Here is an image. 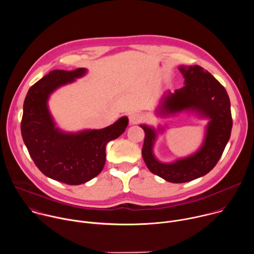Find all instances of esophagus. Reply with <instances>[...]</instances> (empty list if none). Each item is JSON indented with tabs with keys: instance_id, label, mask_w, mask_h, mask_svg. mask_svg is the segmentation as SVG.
<instances>
[{
	"instance_id": "obj_1",
	"label": "esophagus",
	"mask_w": 254,
	"mask_h": 254,
	"mask_svg": "<svg viewBox=\"0 0 254 254\" xmlns=\"http://www.w3.org/2000/svg\"><path fill=\"white\" fill-rule=\"evenodd\" d=\"M142 115L139 113H132L129 116V123L130 125H137L142 121Z\"/></svg>"
}]
</instances>
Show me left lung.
Listing matches in <instances>:
<instances>
[{"label": "left lung", "mask_w": 254, "mask_h": 254, "mask_svg": "<svg viewBox=\"0 0 254 254\" xmlns=\"http://www.w3.org/2000/svg\"><path fill=\"white\" fill-rule=\"evenodd\" d=\"M180 70L184 74L185 85L168 94L160 108L168 114L193 110L208 117L210 123L203 147L195 155L173 164L160 163L152 151L156 131L140 126L146 133L141 149L144 163L153 174L171 183H186L209 173L224 152L233 124L230 99L224 86L199 65Z\"/></svg>", "instance_id": "left-lung-1"}]
</instances>
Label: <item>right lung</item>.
I'll use <instances>...</instances> for the list:
<instances>
[{"label":"right lung","mask_w":254,"mask_h":254,"mask_svg":"<svg viewBox=\"0 0 254 254\" xmlns=\"http://www.w3.org/2000/svg\"><path fill=\"white\" fill-rule=\"evenodd\" d=\"M84 73V68L50 71L30 87L23 106L21 132L30 157L45 176L68 185L83 184L102 171L106 143L119 137L128 123L125 117L105 128L76 134L55 127L47 108L49 94Z\"/></svg>","instance_id":"obj_1"}]
</instances>
